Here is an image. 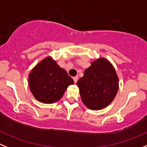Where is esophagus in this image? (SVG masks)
Listing matches in <instances>:
<instances>
[{
    "instance_id": "esophagus-1",
    "label": "esophagus",
    "mask_w": 147,
    "mask_h": 147,
    "mask_svg": "<svg viewBox=\"0 0 147 147\" xmlns=\"http://www.w3.org/2000/svg\"><path fill=\"white\" fill-rule=\"evenodd\" d=\"M74 79V83H76L78 81V76H75V77L73 78Z\"/></svg>"
}]
</instances>
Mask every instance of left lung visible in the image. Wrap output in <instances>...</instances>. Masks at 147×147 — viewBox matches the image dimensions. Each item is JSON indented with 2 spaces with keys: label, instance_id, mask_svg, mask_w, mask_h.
<instances>
[{
  "label": "left lung",
  "instance_id": "obj_1",
  "mask_svg": "<svg viewBox=\"0 0 147 147\" xmlns=\"http://www.w3.org/2000/svg\"><path fill=\"white\" fill-rule=\"evenodd\" d=\"M77 86L84 104L91 110H101L112 102L119 88L114 67L105 58H99L86 68Z\"/></svg>",
  "mask_w": 147,
  "mask_h": 147
}]
</instances>
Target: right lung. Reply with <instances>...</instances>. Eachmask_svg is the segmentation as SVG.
<instances>
[{
	"label": "right lung",
	"mask_w": 147,
	"mask_h": 147,
	"mask_svg": "<svg viewBox=\"0 0 147 147\" xmlns=\"http://www.w3.org/2000/svg\"><path fill=\"white\" fill-rule=\"evenodd\" d=\"M74 80L51 57L39 63L29 75V86L34 97L46 104L57 102L62 97Z\"/></svg>",
	"instance_id": "right-lung-1"
}]
</instances>
